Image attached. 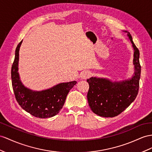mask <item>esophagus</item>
Returning <instances> with one entry per match:
<instances>
[{"mask_svg":"<svg viewBox=\"0 0 152 152\" xmlns=\"http://www.w3.org/2000/svg\"><path fill=\"white\" fill-rule=\"evenodd\" d=\"M91 76V72L88 71H85L81 73V78H83V79H87V78H88V77H90Z\"/></svg>","mask_w":152,"mask_h":152,"instance_id":"obj_1","label":"esophagus"}]
</instances>
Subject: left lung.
Returning a JSON list of instances; mask_svg holds the SVG:
<instances>
[{
	"label": "left lung",
	"mask_w": 152,
	"mask_h": 152,
	"mask_svg": "<svg viewBox=\"0 0 152 152\" xmlns=\"http://www.w3.org/2000/svg\"><path fill=\"white\" fill-rule=\"evenodd\" d=\"M128 36L134 49V64L135 72L129 80L113 82L105 78L91 77L87 80L89 84L87 99L89 107L96 114L104 118L118 115L130 105L137 96L141 67L139 63V50Z\"/></svg>",
	"instance_id": "1"
}]
</instances>
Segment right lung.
Masks as SVG:
<instances>
[{"label": "right lung", "mask_w": 152, "mask_h": 152, "mask_svg": "<svg viewBox=\"0 0 152 152\" xmlns=\"http://www.w3.org/2000/svg\"><path fill=\"white\" fill-rule=\"evenodd\" d=\"M22 40L15 50V60L11 67V80L15 98L23 109L39 118H51L59 113L65 103L69 91L76 81L62 83L42 91H33L22 85L18 72L19 49Z\"/></svg>", "instance_id": "right-lung-1"}]
</instances>
